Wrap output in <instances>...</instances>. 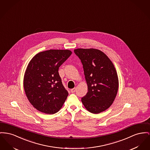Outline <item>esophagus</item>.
I'll list each match as a JSON object with an SVG mask.
<instances>
[{"label": "esophagus", "mask_w": 150, "mask_h": 150, "mask_svg": "<svg viewBox=\"0 0 150 150\" xmlns=\"http://www.w3.org/2000/svg\"><path fill=\"white\" fill-rule=\"evenodd\" d=\"M70 91L71 93H74L76 91V88H74L71 89Z\"/></svg>", "instance_id": "1"}]
</instances>
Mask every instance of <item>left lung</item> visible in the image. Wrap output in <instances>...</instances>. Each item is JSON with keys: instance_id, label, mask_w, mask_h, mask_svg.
<instances>
[{"instance_id": "obj_1", "label": "left lung", "mask_w": 150, "mask_h": 150, "mask_svg": "<svg viewBox=\"0 0 150 150\" xmlns=\"http://www.w3.org/2000/svg\"><path fill=\"white\" fill-rule=\"evenodd\" d=\"M83 64L88 92L81 102L89 112L98 114L108 109L116 97L119 81L113 62L96 49L74 50Z\"/></svg>"}]
</instances>
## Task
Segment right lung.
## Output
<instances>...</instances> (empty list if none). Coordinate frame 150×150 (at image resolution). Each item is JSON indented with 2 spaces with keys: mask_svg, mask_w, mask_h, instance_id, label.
Returning a JSON list of instances; mask_svg holds the SVG:
<instances>
[{
  "mask_svg": "<svg viewBox=\"0 0 150 150\" xmlns=\"http://www.w3.org/2000/svg\"><path fill=\"white\" fill-rule=\"evenodd\" d=\"M71 54L70 50L51 49L37 53L29 62L24 88L29 101L37 110L53 115L61 109L69 93L58 70Z\"/></svg>",
  "mask_w": 150,
  "mask_h": 150,
  "instance_id": "add662e5",
  "label": "right lung"
}]
</instances>
